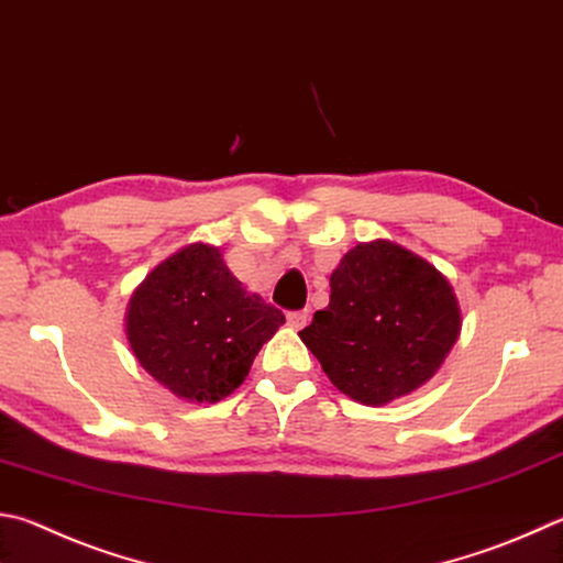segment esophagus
Instances as JSON below:
<instances>
[{
	"instance_id": "1",
	"label": "esophagus",
	"mask_w": 563,
	"mask_h": 563,
	"mask_svg": "<svg viewBox=\"0 0 563 563\" xmlns=\"http://www.w3.org/2000/svg\"><path fill=\"white\" fill-rule=\"evenodd\" d=\"M310 322V310H298V312H288V324L292 330H302L305 324Z\"/></svg>"
}]
</instances>
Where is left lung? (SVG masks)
Here are the masks:
<instances>
[{
    "label": "left lung",
    "instance_id": "left-lung-1",
    "mask_svg": "<svg viewBox=\"0 0 563 563\" xmlns=\"http://www.w3.org/2000/svg\"><path fill=\"white\" fill-rule=\"evenodd\" d=\"M460 327L451 280L413 251L376 239L344 253L330 275V305L300 340L344 396L386 406L433 379Z\"/></svg>",
    "mask_w": 563,
    "mask_h": 563
}]
</instances>
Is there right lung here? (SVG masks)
<instances>
[{
  "instance_id": "right-lung-1",
  "label": "right lung",
  "mask_w": 563,
  "mask_h": 563,
  "mask_svg": "<svg viewBox=\"0 0 563 563\" xmlns=\"http://www.w3.org/2000/svg\"><path fill=\"white\" fill-rule=\"evenodd\" d=\"M285 314L249 292L219 246L189 243L130 295L125 336L152 379L191 404L236 391Z\"/></svg>"
}]
</instances>
